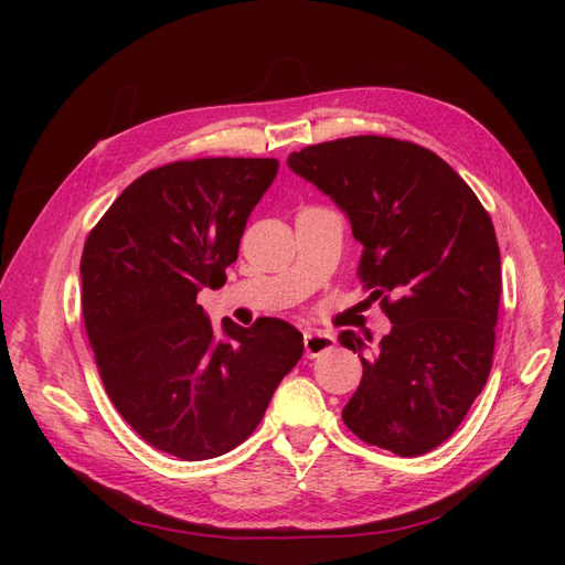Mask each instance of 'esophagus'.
Masks as SVG:
<instances>
[{
  "instance_id": "1",
  "label": "esophagus",
  "mask_w": 565,
  "mask_h": 565,
  "mask_svg": "<svg viewBox=\"0 0 565 565\" xmlns=\"http://www.w3.org/2000/svg\"><path fill=\"white\" fill-rule=\"evenodd\" d=\"M337 344V339L328 332H309L303 337V349L309 358H318L320 353L330 351Z\"/></svg>"
}]
</instances>
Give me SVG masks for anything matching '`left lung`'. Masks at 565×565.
<instances>
[{
  "label": "left lung",
  "instance_id": "left-lung-1",
  "mask_svg": "<svg viewBox=\"0 0 565 565\" xmlns=\"http://www.w3.org/2000/svg\"><path fill=\"white\" fill-rule=\"evenodd\" d=\"M287 164L349 216L358 278L393 322L367 354L363 337L339 334L363 363L341 419L401 457L438 448L492 367L502 266L488 212L436 152L386 136L306 146Z\"/></svg>",
  "mask_w": 565,
  "mask_h": 565
}]
</instances>
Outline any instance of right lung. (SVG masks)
<instances>
[{
  "mask_svg": "<svg viewBox=\"0 0 565 565\" xmlns=\"http://www.w3.org/2000/svg\"><path fill=\"white\" fill-rule=\"evenodd\" d=\"M273 158H204L150 169L127 185L82 252V316L117 413L148 446L185 461L241 446L259 426L303 337L278 318L252 328L198 303L218 289Z\"/></svg>",
  "mask_w": 565,
  "mask_h": 565,
  "instance_id": "add662e5",
  "label": "right lung"
}]
</instances>
